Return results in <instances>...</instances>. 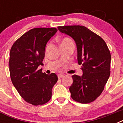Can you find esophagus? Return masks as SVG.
<instances>
[{
	"label": "esophagus",
	"instance_id": "esophagus-1",
	"mask_svg": "<svg viewBox=\"0 0 123 123\" xmlns=\"http://www.w3.org/2000/svg\"><path fill=\"white\" fill-rule=\"evenodd\" d=\"M57 76H58V78H59V79H60V78H62L63 77V74H57Z\"/></svg>",
	"mask_w": 123,
	"mask_h": 123
}]
</instances>
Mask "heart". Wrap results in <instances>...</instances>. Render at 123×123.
I'll return each instance as SVG.
<instances>
[{"instance_id":"obj_1","label":"heart","mask_w":123,"mask_h":123,"mask_svg":"<svg viewBox=\"0 0 123 123\" xmlns=\"http://www.w3.org/2000/svg\"><path fill=\"white\" fill-rule=\"evenodd\" d=\"M69 41H71V40L68 39V38H64L63 39H62V42H61V44L62 43H64V42H69Z\"/></svg>"}]
</instances>
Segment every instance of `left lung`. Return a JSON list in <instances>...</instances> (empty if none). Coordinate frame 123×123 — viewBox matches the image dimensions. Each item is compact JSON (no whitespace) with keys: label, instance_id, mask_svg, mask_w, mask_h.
<instances>
[{"label":"left lung","instance_id":"obj_1","mask_svg":"<svg viewBox=\"0 0 123 123\" xmlns=\"http://www.w3.org/2000/svg\"><path fill=\"white\" fill-rule=\"evenodd\" d=\"M58 29L74 40L78 64L82 65V76H72L71 98L81 104L91 103L102 94L110 77V52L104 40L86 27L74 25Z\"/></svg>","mask_w":123,"mask_h":123}]
</instances>
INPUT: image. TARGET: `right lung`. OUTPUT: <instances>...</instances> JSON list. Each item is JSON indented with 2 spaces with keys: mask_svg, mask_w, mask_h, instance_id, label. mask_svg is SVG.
<instances>
[{
  "mask_svg": "<svg viewBox=\"0 0 123 123\" xmlns=\"http://www.w3.org/2000/svg\"><path fill=\"white\" fill-rule=\"evenodd\" d=\"M56 31L55 28H33L15 41L10 52L12 82L21 97L32 105L48 102L58 81L56 74H47L37 69L43 64L47 43Z\"/></svg>",
  "mask_w": 123,
  "mask_h": 123,
  "instance_id": "obj_1",
  "label": "right lung"
}]
</instances>
